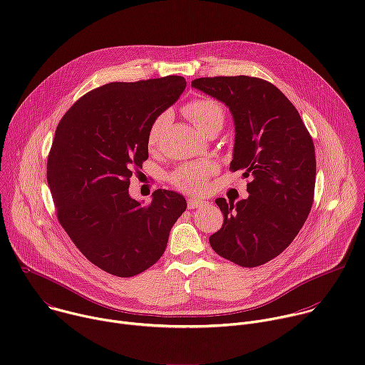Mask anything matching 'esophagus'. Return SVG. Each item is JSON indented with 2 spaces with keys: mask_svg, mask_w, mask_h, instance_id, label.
Masks as SVG:
<instances>
[{
  "mask_svg": "<svg viewBox=\"0 0 365 365\" xmlns=\"http://www.w3.org/2000/svg\"><path fill=\"white\" fill-rule=\"evenodd\" d=\"M206 205V200L203 199H197V197H189L187 199V206L190 210H196V207H202Z\"/></svg>",
  "mask_w": 365,
  "mask_h": 365,
  "instance_id": "34e87169",
  "label": "esophagus"
}]
</instances>
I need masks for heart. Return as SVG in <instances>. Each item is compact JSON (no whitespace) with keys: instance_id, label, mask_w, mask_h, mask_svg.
Instances as JSON below:
<instances>
[{"instance_id":"obj_1","label":"heart","mask_w":365,"mask_h":365,"mask_svg":"<svg viewBox=\"0 0 365 365\" xmlns=\"http://www.w3.org/2000/svg\"><path fill=\"white\" fill-rule=\"evenodd\" d=\"M183 114L193 123V125L202 133L210 134L220 131L225 121V110L221 103L211 98H196L185 103ZM168 123V114L163 113L155 117L150 124L147 133L148 145H154ZM217 166L212 162L185 163L169 173V182L186 193H200L206 189L210 179L215 175Z\"/></svg>"}]
</instances>
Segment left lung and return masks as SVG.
<instances>
[{
	"label": "left lung",
	"instance_id": "left-lung-1",
	"mask_svg": "<svg viewBox=\"0 0 365 365\" xmlns=\"http://www.w3.org/2000/svg\"><path fill=\"white\" fill-rule=\"evenodd\" d=\"M192 86L231 110L235 147L230 170L248 178L247 199H217L224 225L210 244L241 267L263 266L292 244L307 220L317 179L314 140L293 103L269 81L214 76L197 78Z\"/></svg>",
	"mask_w": 365,
	"mask_h": 365
}]
</instances>
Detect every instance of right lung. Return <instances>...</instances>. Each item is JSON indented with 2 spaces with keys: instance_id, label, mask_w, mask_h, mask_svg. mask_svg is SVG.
I'll return each instance as SVG.
<instances>
[{
  "instance_id": "1",
  "label": "right lung",
  "mask_w": 365,
  "mask_h": 365,
  "mask_svg": "<svg viewBox=\"0 0 365 365\" xmlns=\"http://www.w3.org/2000/svg\"><path fill=\"white\" fill-rule=\"evenodd\" d=\"M183 76L111 82L81 96L61 120L47 158L59 224L78 250L117 277L143 273L163 255L186 200L158 189L143 205L130 178L148 159L153 120L179 98Z\"/></svg>"
}]
</instances>
